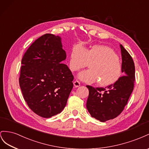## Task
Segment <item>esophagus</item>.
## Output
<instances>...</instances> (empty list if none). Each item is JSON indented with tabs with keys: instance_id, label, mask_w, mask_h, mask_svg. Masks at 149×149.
Wrapping results in <instances>:
<instances>
[{
	"instance_id": "34e87169",
	"label": "esophagus",
	"mask_w": 149,
	"mask_h": 149,
	"mask_svg": "<svg viewBox=\"0 0 149 149\" xmlns=\"http://www.w3.org/2000/svg\"><path fill=\"white\" fill-rule=\"evenodd\" d=\"M74 85L75 87H78L80 86V82L79 81V80H75L74 82Z\"/></svg>"
}]
</instances>
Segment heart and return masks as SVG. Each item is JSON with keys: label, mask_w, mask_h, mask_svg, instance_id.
<instances>
[{"label": "heart", "mask_w": 149, "mask_h": 149, "mask_svg": "<svg viewBox=\"0 0 149 149\" xmlns=\"http://www.w3.org/2000/svg\"><path fill=\"white\" fill-rule=\"evenodd\" d=\"M90 63L88 70L80 72L78 77L82 81L97 84L107 87L116 83L123 74L121 61L115 51L109 47L94 45L89 50L82 46H75L70 54V69L76 72L84 69Z\"/></svg>", "instance_id": "b5f03b06"}]
</instances>
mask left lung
<instances>
[{
  "mask_svg": "<svg viewBox=\"0 0 149 149\" xmlns=\"http://www.w3.org/2000/svg\"><path fill=\"white\" fill-rule=\"evenodd\" d=\"M120 46L123 74L120 79L111 86L94 88L90 86L86 107L91 116L100 122L113 119L121 113L134 90L135 65L132 58Z\"/></svg>",
  "mask_w": 149,
  "mask_h": 149,
  "instance_id": "obj_1",
  "label": "left lung"
}]
</instances>
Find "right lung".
<instances>
[{
  "label": "right lung",
  "mask_w": 149,
  "mask_h": 149,
  "mask_svg": "<svg viewBox=\"0 0 149 149\" xmlns=\"http://www.w3.org/2000/svg\"><path fill=\"white\" fill-rule=\"evenodd\" d=\"M65 58L61 38L45 33L33 42L22 58L19 80L24 99L42 117L56 116L67 104L74 75L62 63Z\"/></svg>",
  "instance_id": "right-lung-1"
}]
</instances>
